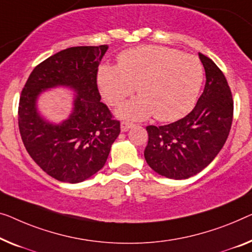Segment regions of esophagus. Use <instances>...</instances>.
Masks as SVG:
<instances>
[{"label": "esophagus", "mask_w": 252, "mask_h": 252, "mask_svg": "<svg viewBox=\"0 0 252 252\" xmlns=\"http://www.w3.org/2000/svg\"><path fill=\"white\" fill-rule=\"evenodd\" d=\"M132 126H133V123H131V122L123 121V122L121 123V130L123 131V132H126V131L130 130Z\"/></svg>", "instance_id": "esophagus-1"}]
</instances>
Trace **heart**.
<instances>
[{
	"mask_svg": "<svg viewBox=\"0 0 252 252\" xmlns=\"http://www.w3.org/2000/svg\"><path fill=\"white\" fill-rule=\"evenodd\" d=\"M204 71L193 55L174 48L141 45L122 52L118 66L99 67L97 81L104 98L120 105L137 88L139 97L119 110L134 120L155 116L159 121H174L189 112L200 90Z\"/></svg>",
	"mask_w": 252,
	"mask_h": 252,
	"instance_id": "b5f03b06",
	"label": "heart"
}]
</instances>
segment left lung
Wrapping results in <instances>:
<instances>
[{"mask_svg": "<svg viewBox=\"0 0 252 252\" xmlns=\"http://www.w3.org/2000/svg\"><path fill=\"white\" fill-rule=\"evenodd\" d=\"M206 85L196 106L181 120L148 126L145 159L159 175L182 180L198 174L220 152L233 120V98L226 78L207 56L199 53Z\"/></svg>", "mask_w": 252, "mask_h": 252, "instance_id": "left-lung-1", "label": "left lung"}]
</instances>
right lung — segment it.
Listing matches in <instances>:
<instances>
[{"instance_id": "right-lung-1", "label": "right lung", "mask_w": 252, "mask_h": 252, "mask_svg": "<svg viewBox=\"0 0 252 252\" xmlns=\"http://www.w3.org/2000/svg\"><path fill=\"white\" fill-rule=\"evenodd\" d=\"M107 45L63 50L39 63L21 92L18 125L22 142L42 170L61 182L78 183L102 168L120 134V121L100 102L97 71ZM64 85L77 94L73 113L53 125L39 115L35 102L45 89Z\"/></svg>"}]
</instances>
